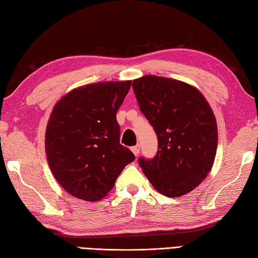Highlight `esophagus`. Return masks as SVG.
Here are the masks:
<instances>
[{"label":"esophagus","instance_id":"1","mask_svg":"<svg viewBox=\"0 0 258 258\" xmlns=\"http://www.w3.org/2000/svg\"><path fill=\"white\" fill-rule=\"evenodd\" d=\"M131 150H132L133 154H134L135 156H138V155L140 154V145H139V144H138V145H135V146H133L132 149H131Z\"/></svg>","mask_w":258,"mask_h":258}]
</instances>
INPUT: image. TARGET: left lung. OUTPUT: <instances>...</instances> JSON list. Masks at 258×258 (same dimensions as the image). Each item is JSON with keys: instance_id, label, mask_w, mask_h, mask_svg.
<instances>
[{"instance_id": "left-lung-1", "label": "left lung", "mask_w": 258, "mask_h": 258, "mask_svg": "<svg viewBox=\"0 0 258 258\" xmlns=\"http://www.w3.org/2000/svg\"><path fill=\"white\" fill-rule=\"evenodd\" d=\"M133 90L158 140L156 156L139 160L143 173L167 197L189 193L215 160L217 123L210 104L196 87L163 76L136 79Z\"/></svg>"}]
</instances>
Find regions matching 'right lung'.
Listing matches in <instances>:
<instances>
[{"mask_svg":"<svg viewBox=\"0 0 258 258\" xmlns=\"http://www.w3.org/2000/svg\"><path fill=\"white\" fill-rule=\"evenodd\" d=\"M132 81L98 82L65 94L48 118L45 153L53 176L76 199L97 202L135 156L119 144L116 112Z\"/></svg>","mask_w":258,"mask_h":258,"instance_id":"add662e5","label":"right lung"}]
</instances>
